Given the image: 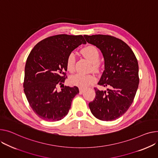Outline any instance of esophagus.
Segmentation results:
<instances>
[{"label": "esophagus", "mask_w": 158, "mask_h": 158, "mask_svg": "<svg viewBox=\"0 0 158 158\" xmlns=\"http://www.w3.org/2000/svg\"><path fill=\"white\" fill-rule=\"evenodd\" d=\"M79 91H80V93H81L84 90H85V88H81V87H80L79 88Z\"/></svg>", "instance_id": "obj_1"}]
</instances>
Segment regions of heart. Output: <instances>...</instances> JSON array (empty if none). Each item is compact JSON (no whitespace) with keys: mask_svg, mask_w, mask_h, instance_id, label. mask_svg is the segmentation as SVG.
Masks as SVG:
<instances>
[{"mask_svg":"<svg viewBox=\"0 0 158 158\" xmlns=\"http://www.w3.org/2000/svg\"><path fill=\"white\" fill-rule=\"evenodd\" d=\"M82 54L86 59L92 63V68L93 70H97L98 67V61L100 58V52L97 48L94 46L89 45L81 51ZM76 57L75 55L71 52L67 57L66 66L67 69L69 72H73L75 68ZM96 81V77L91 74H82V73H77L73 75L69 78V82L72 85L77 86L79 87H86Z\"/></svg>","mask_w":158,"mask_h":158,"instance_id":"obj_1","label":"heart"}]
</instances>
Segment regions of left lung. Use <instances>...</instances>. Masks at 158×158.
Wrapping results in <instances>:
<instances>
[{"instance_id": "8db88e82", "label": "left lung", "mask_w": 158, "mask_h": 158, "mask_svg": "<svg viewBox=\"0 0 158 158\" xmlns=\"http://www.w3.org/2000/svg\"><path fill=\"white\" fill-rule=\"evenodd\" d=\"M84 37L102 51L105 70L98 85L109 87L107 91L94 88L96 96L89 103L90 110L100 120H115L128 110L137 91V59L130 46L117 37L100 34Z\"/></svg>"}]
</instances>
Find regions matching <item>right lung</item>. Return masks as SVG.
Instances as JSON below:
<instances>
[{"mask_svg": "<svg viewBox=\"0 0 158 158\" xmlns=\"http://www.w3.org/2000/svg\"><path fill=\"white\" fill-rule=\"evenodd\" d=\"M81 44H86L81 35H56L40 41L30 52L25 68L23 89L30 106L42 119H62L79 93L77 86H64L63 83L67 77V57ZM58 85L63 86L60 92L56 88Z\"/></svg>", "mask_w": 158, "mask_h": 158, "instance_id": "1", "label": "right lung"}]
</instances>
